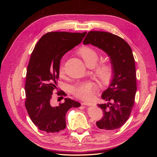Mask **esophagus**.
<instances>
[{"label": "esophagus", "instance_id": "1", "mask_svg": "<svg viewBox=\"0 0 157 157\" xmlns=\"http://www.w3.org/2000/svg\"><path fill=\"white\" fill-rule=\"evenodd\" d=\"M82 105H88V106H94L95 105V103H91V102L84 101V102H82Z\"/></svg>", "mask_w": 157, "mask_h": 157}]
</instances>
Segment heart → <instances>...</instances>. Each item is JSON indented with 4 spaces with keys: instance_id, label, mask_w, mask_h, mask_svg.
<instances>
[{
    "instance_id": "heart-1",
    "label": "heart",
    "mask_w": 157,
    "mask_h": 157,
    "mask_svg": "<svg viewBox=\"0 0 157 157\" xmlns=\"http://www.w3.org/2000/svg\"><path fill=\"white\" fill-rule=\"evenodd\" d=\"M78 54L84 61V64L89 68H95L94 74L98 79L101 86H107L112 82L114 77V69L111 64L101 63L96 65L99 55L96 50L90 46H82L78 51ZM64 67L61 65L59 68V74L63 75ZM96 86L91 81H86L76 84L71 88V93L77 98L88 100L94 95Z\"/></svg>"
}]
</instances>
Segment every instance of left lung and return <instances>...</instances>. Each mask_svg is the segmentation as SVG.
<instances>
[{
  "label": "left lung",
  "mask_w": 157,
  "mask_h": 157,
  "mask_svg": "<svg viewBox=\"0 0 157 157\" xmlns=\"http://www.w3.org/2000/svg\"><path fill=\"white\" fill-rule=\"evenodd\" d=\"M101 49L109 56L114 77L101 98L107 103L98 104L103 117L96 122L102 130L121 128L129 118L134 105L137 90L136 65L130 45L120 36L104 31H90L83 41Z\"/></svg>",
  "instance_id": "left-lung-1"
}]
</instances>
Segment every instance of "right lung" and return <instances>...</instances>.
I'll return each mask as SVG.
<instances>
[{
  "instance_id": "add662e5",
  "label": "right lung",
  "mask_w": 157,
  "mask_h": 157,
  "mask_svg": "<svg viewBox=\"0 0 157 157\" xmlns=\"http://www.w3.org/2000/svg\"><path fill=\"white\" fill-rule=\"evenodd\" d=\"M86 34V32H49L35 46L27 69L25 105L31 120L40 130L56 133L64 130L66 113L71 108L80 106V103L69 98L54 106L52 98L54 90L58 89L61 58L79 44ZM57 94L66 96L62 90Z\"/></svg>"
}]
</instances>
